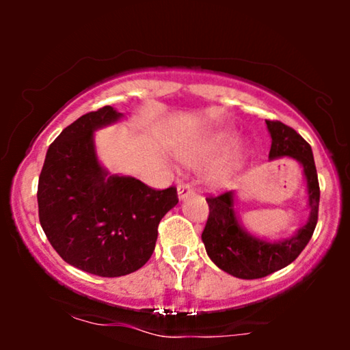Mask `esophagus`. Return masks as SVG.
Here are the masks:
<instances>
[{
	"label": "esophagus",
	"instance_id": "1",
	"mask_svg": "<svg viewBox=\"0 0 350 350\" xmlns=\"http://www.w3.org/2000/svg\"><path fill=\"white\" fill-rule=\"evenodd\" d=\"M176 193H178V199H180V200H185L186 198H188V196H191V194L194 193L193 185H189V183H181V185L178 186V189H176Z\"/></svg>",
	"mask_w": 350,
	"mask_h": 350
}]
</instances>
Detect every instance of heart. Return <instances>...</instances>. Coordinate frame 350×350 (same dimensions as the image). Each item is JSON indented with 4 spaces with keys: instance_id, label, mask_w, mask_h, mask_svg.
I'll list each match as a JSON object with an SVG mask.
<instances>
[{
    "instance_id": "1",
    "label": "heart",
    "mask_w": 350,
    "mask_h": 350,
    "mask_svg": "<svg viewBox=\"0 0 350 350\" xmlns=\"http://www.w3.org/2000/svg\"><path fill=\"white\" fill-rule=\"evenodd\" d=\"M236 143V135L229 131H210L202 135L191 138L189 142L176 146V154L186 164H200V162L215 159L228 152ZM243 159L242 151L236 148L228 152L221 161L217 162L208 172V181L213 185H223L231 180Z\"/></svg>"
}]
</instances>
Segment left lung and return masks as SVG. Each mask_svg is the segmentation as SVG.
I'll return each instance as SVG.
<instances>
[{"label": "left lung", "instance_id": "1", "mask_svg": "<svg viewBox=\"0 0 350 350\" xmlns=\"http://www.w3.org/2000/svg\"><path fill=\"white\" fill-rule=\"evenodd\" d=\"M272 143L269 161L288 157L303 167L309 218L286 239L269 241L248 232L236 212V191L207 198L210 215L202 232L207 255L219 269L237 279H261L293 262L312 237L319 217L320 188L309 143L279 121H266Z\"/></svg>", "mask_w": 350, "mask_h": 350}]
</instances>
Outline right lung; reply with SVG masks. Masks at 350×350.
<instances>
[{
  "mask_svg": "<svg viewBox=\"0 0 350 350\" xmlns=\"http://www.w3.org/2000/svg\"><path fill=\"white\" fill-rule=\"evenodd\" d=\"M124 119L113 107L65 127L46 152L40 223L54 250L81 271L121 277L154 252L162 217L178 204L175 188L156 191L129 175L109 174L95 150V131Z\"/></svg>",
  "mask_w": 350,
  "mask_h": 350,
  "instance_id": "obj_1",
  "label": "right lung"
}]
</instances>
